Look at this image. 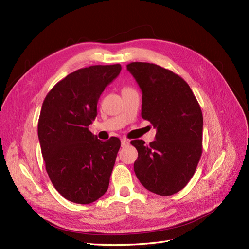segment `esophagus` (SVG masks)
<instances>
[{
    "mask_svg": "<svg viewBox=\"0 0 249 249\" xmlns=\"http://www.w3.org/2000/svg\"><path fill=\"white\" fill-rule=\"evenodd\" d=\"M127 144H129V140L125 138H123L122 139V146H126Z\"/></svg>",
    "mask_w": 249,
    "mask_h": 249,
    "instance_id": "obj_1",
    "label": "esophagus"
}]
</instances>
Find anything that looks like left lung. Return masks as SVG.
<instances>
[{
  "mask_svg": "<svg viewBox=\"0 0 249 249\" xmlns=\"http://www.w3.org/2000/svg\"><path fill=\"white\" fill-rule=\"evenodd\" d=\"M126 70L142 91L141 116L157 129L156 140L145 145L133 140L138 158L135 175L142 186L168 196L188 184L202 152V113L189 85L175 72L146 62Z\"/></svg>",
  "mask_w": 249,
  "mask_h": 249,
  "instance_id": "8db88e82",
  "label": "left lung"
}]
</instances>
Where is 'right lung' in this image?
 Returning <instances> with one entry per match:
<instances>
[{
  "label": "right lung",
  "instance_id": "obj_1",
  "mask_svg": "<svg viewBox=\"0 0 249 249\" xmlns=\"http://www.w3.org/2000/svg\"><path fill=\"white\" fill-rule=\"evenodd\" d=\"M120 64L93 65L58 82L43 101L38 138L52 184L67 200L88 205L106 193L120 147L116 137L101 141L88 130L103 91Z\"/></svg>",
  "mask_w": 249,
  "mask_h": 249
}]
</instances>
